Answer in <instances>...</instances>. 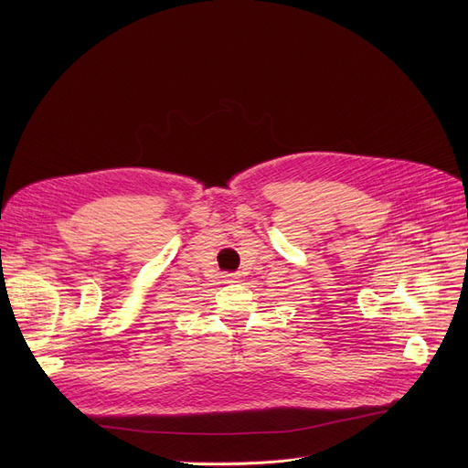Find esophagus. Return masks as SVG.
Wrapping results in <instances>:
<instances>
[{"mask_svg": "<svg viewBox=\"0 0 468 468\" xmlns=\"http://www.w3.org/2000/svg\"><path fill=\"white\" fill-rule=\"evenodd\" d=\"M238 276H239V274H227L225 278H229V282H234V280H238Z\"/></svg>", "mask_w": 468, "mask_h": 468, "instance_id": "obj_1", "label": "esophagus"}]
</instances>
